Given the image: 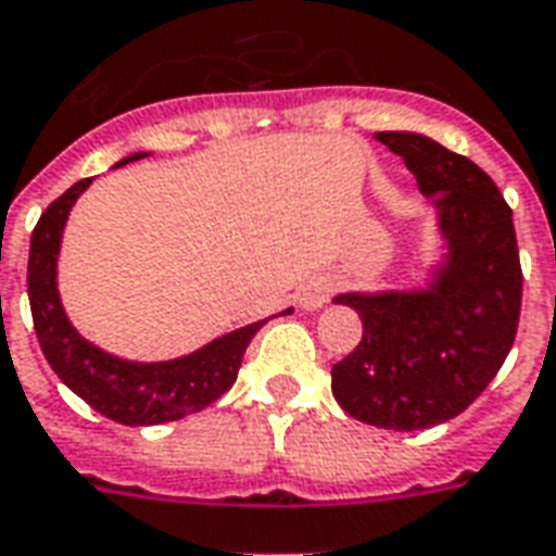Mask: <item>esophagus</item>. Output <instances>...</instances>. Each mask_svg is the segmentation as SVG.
<instances>
[{"mask_svg":"<svg viewBox=\"0 0 556 556\" xmlns=\"http://www.w3.org/2000/svg\"><path fill=\"white\" fill-rule=\"evenodd\" d=\"M326 296H329V288H326V282H312V286L303 291V296H300V306L306 308V312H317V308L326 303Z\"/></svg>","mask_w":556,"mask_h":556,"instance_id":"obj_1","label":"esophagus"}]
</instances>
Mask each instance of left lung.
I'll use <instances>...</instances> for the list:
<instances>
[{"instance_id": "1", "label": "left lung", "mask_w": 556, "mask_h": 556, "mask_svg": "<svg viewBox=\"0 0 556 556\" xmlns=\"http://www.w3.org/2000/svg\"><path fill=\"white\" fill-rule=\"evenodd\" d=\"M372 137L431 198L438 260L408 286L332 296L364 326L358 346L332 367V393L367 426L419 431L469 408L514 346L522 306L514 212L486 172L431 137Z\"/></svg>"}]
</instances>
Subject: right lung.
<instances>
[{
	"mask_svg": "<svg viewBox=\"0 0 556 556\" xmlns=\"http://www.w3.org/2000/svg\"><path fill=\"white\" fill-rule=\"evenodd\" d=\"M142 156H148V151L125 156L116 165H127ZM90 184L92 177H87L66 189L42 212L31 232L28 300H31L34 332L42 355L72 393H78L90 408L122 426H160L203 410L222 393L230 391L250 338L260 332L268 317L218 334L210 344L165 362H134L87 341L72 326L63 308L58 291V256H61L63 230L70 222L72 206L90 189ZM288 312L291 308H286L282 315Z\"/></svg>",
	"mask_w": 556,
	"mask_h": 556,
	"instance_id": "obj_1",
	"label": "right lung"
}]
</instances>
